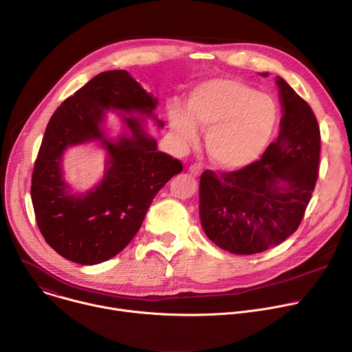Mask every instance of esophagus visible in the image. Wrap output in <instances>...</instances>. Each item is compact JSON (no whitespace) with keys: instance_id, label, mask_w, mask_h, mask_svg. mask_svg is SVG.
I'll use <instances>...</instances> for the list:
<instances>
[{"instance_id":"34e87169","label":"esophagus","mask_w":352,"mask_h":352,"mask_svg":"<svg viewBox=\"0 0 352 352\" xmlns=\"http://www.w3.org/2000/svg\"><path fill=\"white\" fill-rule=\"evenodd\" d=\"M189 173H190L192 175L197 177V175H200V173H202V167H200V164H192V166L189 167Z\"/></svg>"}]
</instances>
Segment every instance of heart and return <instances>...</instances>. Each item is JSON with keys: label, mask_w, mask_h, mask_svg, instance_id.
I'll return each mask as SVG.
<instances>
[{"label": "heart", "mask_w": 352, "mask_h": 352, "mask_svg": "<svg viewBox=\"0 0 352 352\" xmlns=\"http://www.w3.org/2000/svg\"><path fill=\"white\" fill-rule=\"evenodd\" d=\"M186 106L188 113L177 103L170 106L173 131L186 144L196 142V126L208 131L210 159L228 170L242 168L263 153L278 118L277 106L269 96L231 79L197 86Z\"/></svg>", "instance_id": "obj_1"}]
</instances>
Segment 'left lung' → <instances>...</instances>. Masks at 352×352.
I'll return each instance as SVG.
<instances>
[{"mask_svg":"<svg viewBox=\"0 0 352 352\" xmlns=\"http://www.w3.org/2000/svg\"><path fill=\"white\" fill-rule=\"evenodd\" d=\"M276 83L283 118L277 139L262 159L220 177L210 170L200 177L202 227L210 241L236 255L261 254L294 234L318 181V120L283 78L277 76Z\"/></svg>","mask_w":352,"mask_h":352,"instance_id":"left-lung-1","label":"left lung"}]
</instances>
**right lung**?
<instances>
[{
    "mask_svg": "<svg viewBox=\"0 0 352 352\" xmlns=\"http://www.w3.org/2000/svg\"><path fill=\"white\" fill-rule=\"evenodd\" d=\"M157 97L126 71L96 75L50 118L32 174V202L45 242L63 258L97 265L114 258L132 241L157 192L178 173L179 160L157 152L139 120L122 117L131 135L117 142L104 138L102 122L109 110L138 113L157 120ZM157 124H164L157 120ZM102 140L109 157L105 177L86 194H69L62 178L63 150Z\"/></svg>",
    "mask_w": 352,
    "mask_h": 352,
    "instance_id": "1",
    "label": "right lung"
}]
</instances>
